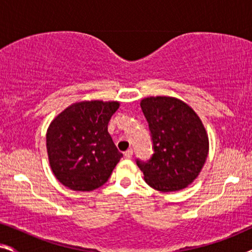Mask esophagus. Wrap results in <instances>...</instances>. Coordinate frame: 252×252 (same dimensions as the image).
<instances>
[{
	"mask_svg": "<svg viewBox=\"0 0 252 252\" xmlns=\"http://www.w3.org/2000/svg\"><path fill=\"white\" fill-rule=\"evenodd\" d=\"M125 156L126 158H132L133 157V149H128L125 151Z\"/></svg>",
	"mask_w": 252,
	"mask_h": 252,
	"instance_id": "34e87169",
	"label": "esophagus"
}]
</instances>
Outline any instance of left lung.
<instances>
[{
	"mask_svg": "<svg viewBox=\"0 0 252 252\" xmlns=\"http://www.w3.org/2000/svg\"><path fill=\"white\" fill-rule=\"evenodd\" d=\"M149 125L154 154L136 159L144 180L159 191L184 189L198 177L209 153V139L190 106L174 97L157 96L141 101Z\"/></svg>",
	"mask_w": 252,
	"mask_h": 252,
	"instance_id": "left-lung-1",
	"label": "left lung"
}]
</instances>
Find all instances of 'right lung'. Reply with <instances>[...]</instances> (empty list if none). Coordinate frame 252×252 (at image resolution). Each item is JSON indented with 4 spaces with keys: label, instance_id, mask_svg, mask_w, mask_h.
Returning a JSON list of instances; mask_svg holds the SVG:
<instances>
[{
    "label": "right lung",
    "instance_id": "obj_1",
    "mask_svg": "<svg viewBox=\"0 0 252 252\" xmlns=\"http://www.w3.org/2000/svg\"><path fill=\"white\" fill-rule=\"evenodd\" d=\"M118 102L75 103L47 130V151L57 180L77 191H91L109 180L123 154L108 132Z\"/></svg>",
    "mask_w": 252,
    "mask_h": 252
}]
</instances>
